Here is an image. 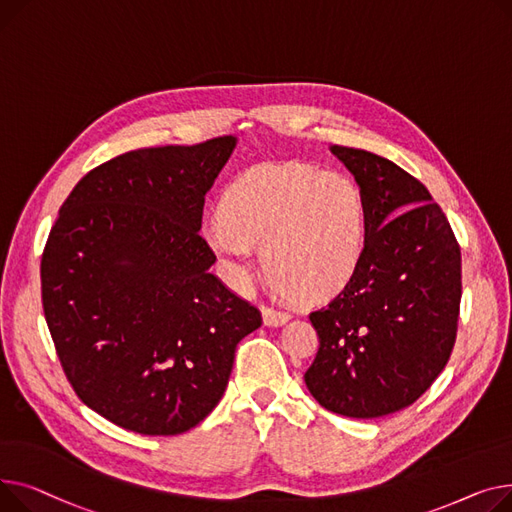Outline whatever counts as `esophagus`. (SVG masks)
Masks as SVG:
<instances>
[{
  "instance_id": "34e87169",
  "label": "esophagus",
  "mask_w": 512,
  "mask_h": 512,
  "mask_svg": "<svg viewBox=\"0 0 512 512\" xmlns=\"http://www.w3.org/2000/svg\"><path fill=\"white\" fill-rule=\"evenodd\" d=\"M262 316H264V324H266V326H281V324H285V322L291 318L289 312L277 310V308H273V306H264V308H262Z\"/></svg>"
}]
</instances>
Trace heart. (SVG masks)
I'll list each match as a JSON object with an SVG mask.
<instances>
[{
    "instance_id": "b5f03b06",
    "label": "heart",
    "mask_w": 512,
    "mask_h": 512,
    "mask_svg": "<svg viewBox=\"0 0 512 512\" xmlns=\"http://www.w3.org/2000/svg\"><path fill=\"white\" fill-rule=\"evenodd\" d=\"M204 233L237 285L252 279L262 246L281 289L324 299L353 279L364 258L368 204L347 175L264 163L231 179Z\"/></svg>"
}]
</instances>
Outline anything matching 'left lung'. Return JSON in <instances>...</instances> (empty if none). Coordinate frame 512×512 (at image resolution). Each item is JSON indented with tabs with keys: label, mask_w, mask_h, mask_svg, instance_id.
<instances>
[{
	"label": "left lung",
	"mask_w": 512,
	"mask_h": 512,
	"mask_svg": "<svg viewBox=\"0 0 512 512\" xmlns=\"http://www.w3.org/2000/svg\"><path fill=\"white\" fill-rule=\"evenodd\" d=\"M368 204V244L353 279L310 312L318 353L304 380L328 411L370 419L422 397L453 353L461 246L440 204L405 169L330 146Z\"/></svg>",
	"instance_id": "1"
}]
</instances>
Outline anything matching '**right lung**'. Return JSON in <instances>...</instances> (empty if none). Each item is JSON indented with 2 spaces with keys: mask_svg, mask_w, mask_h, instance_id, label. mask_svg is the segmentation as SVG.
Wrapping results in <instances>:
<instances>
[{
  "mask_svg": "<svg viewBox=\"0 0 512 512\" xmlns=\"http://www.w3.org/2000/svg\"><path fill=\"white\" fill-rule=\"evenodd\" d=\"M233 136L138 148L88 171L59 208L41 297L68 382L84 405L146 436L188 432L221 401L258 308L208 268L204 194Z\"/></svg>",
  "mask_w": 512,
  "mask_h": 512,
  "instance_id": "add662e5",
  "label": "right lung"
}]
</instances>
